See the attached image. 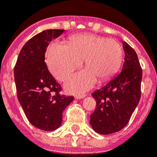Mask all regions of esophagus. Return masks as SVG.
<instances>
[{
  "instance_id": "1",
  "label": "esophagus",
  "mask_w": 157,
  "mask_h": 157,
  "mask_svg": "<svg viewBox=\"0 0 157 157\" xmlns=\"http://www.w3.org/2000/svg\"><path fill=\"white\" fill-rule=\"evenodd\" d=\"M86 96V94H79V95H75V98L76 99H81V98H85Z\"/></svg>"
}]
</instances>
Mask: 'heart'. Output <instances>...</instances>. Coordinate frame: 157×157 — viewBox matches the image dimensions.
Wrapping results in <instances>:
<instances>
[{
  "mask_svg": "<svg viewBox=\"0 0 157 157\" xmlns=\"http://www.w3.org/2000/svg\"><path fill=\"white\" fill-rule=\"evenodd\" d=\"M120 44L114 39L95 35H77L71 37L67 44L53 43L47 52V65L58 80L65 81L85 60L87 67L75 73L65 83L71 92L90 89L97 78L100 81L111 77L122 61Z\"/></svg>",
  "mask_w": 157,
  "mask_h": 157,
  "instance_id": "b5f03b06",
  "label": "heart"
}]
</instances>
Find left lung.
I'll return each instance as SVG.
<instances>
[{
  "label": "left lung",
  "mask_w": 157,
  "mask_h": 157,
  "mask_svg": "<svg viewBox=\"0 0 157 157\" xmlns=\"http://www.w3.org/2000/svg\"><path fill=\"white\" fill-rule=\"evenodd\" d=\"M125 59L122 69L105 86L92 94L96 107L90 124L96 132L109 135L118 132L129 122L141 96L143 71L132 48L122 41Z\"/></svg>",
  "instance_id": "1"
}]
</instances>
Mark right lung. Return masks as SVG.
Wrapping results in <instances>:
<instances>
[{
	"label": "right lung",
	"mask_w": 157,
	"mask_h": 157,
	"mask_svg": "<svg viewBox=\"0 0 157 157\" xmlns=\"http://www.w3.org/2000/svg\"><path fill=\"white\" fill-rule=\"evenodd\" d=\"M65 30L43 31L25 43L14 67V81L18 101L28 121L44 131L57 129L62 113L74 100L61 95L62 87L49 72L44 55L49 43Z\"/></svg>",
	"instance_id": "obj_1"
}]
</instances>
